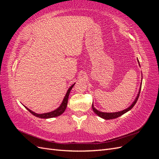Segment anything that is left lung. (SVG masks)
Instances as JSON below:
<instances>
[{"instance_id": "8db88e82", "label": "left lung", "mask_w": 159, "mask_h": 159, "mask_svg": "<svg viewBox=\"0 0 159 159\" xmlns=\"http://www.w3.org/2000/svg\"><path fill=\"white\" fill-rule=\"evenodd\" d=\"M138 62L139 63V60H138ZM139 66H140V64H139ZM141 86L140 87V89H139V93H138V94H137V96L136 99H134L133 103L131 105V106H129V107L128 108H127L126 109L121 111H118V112H115V113H105V112H101V111H99L97 110V109H96L94 107L93 105V103H92V109H93V111L95 113H96V114H97V115H98L99 117H102V118H103V119H107H107H113L117 118V117H120V116H121V115H123L124 113H127V111H129V110H131V109L134 107V105L136 104V103H137V100H138V99H139V94H140V91H141Z\"/></svg>"}]
</instances>
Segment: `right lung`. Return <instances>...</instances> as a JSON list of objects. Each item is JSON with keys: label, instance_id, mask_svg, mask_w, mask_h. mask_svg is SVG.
Here are the masks:
<instances>
[{"label": "right lung", "instance_id": "obj_1", "mask_svg": "<svg viewBox=\"0 0 159 159\" xmlns=\"http://www.w3.org/2000/svg\"><path fill=\"white\" fill-rule=\"evenodd\" d=\"M74 84L72 85L71 87L68 89V91H67V93H66L65 97L63 99V102H62V103L60 105V106L58 108H57L56 109H55L54 111H53L46 113H42V114H38V113L33 112L32 111H31L30 109H29L26 106H25V107L28 111H29L30 113H31L32 115H34V116H36L37 117H39V118L48 119V118H52V117H57V116H60V115H61L65 111V110L67 107V105H68V97H69V95H70V91L72 89V88L74 87Z\"/></svg>", "mask_w": 159, "mask_h": 159}]
</instances>
